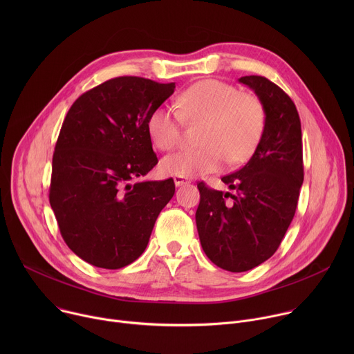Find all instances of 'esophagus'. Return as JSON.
Returning a JSON list of instances; mask_svg holds the SVG:
<instances>
[{
    "label": "esophagus",
    "instance_id": "esophagus-1",
    "mask_svg": "<svg viewBox=\"0 0 354 354\" xmlns=\"http://www.w3.org/2000/svg\"><path fill=\"white\" fill-rule=\"evenodd\" d=\"M174 182H175V186H183V185H187V183H190V179H187V178H183V176H175L174 178Z\"/></svg>",
    "mask_w": 354,
    "mask_h": 354
}]
</instances>
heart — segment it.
<instances>
[{"label":"heart","mask_w":354,"mask_h":354,"mask_svg":"<svg viewBox=\"0 0 354 354\" xmlns=\"http://www.w3.org/2000/svg\"><path fill=\"white\" fill-rule=\"evenodd\" d=\"M176 106H158L149 113L147 131L151 141L161 151L176 148L185 120L203 123L201 147L165 157L161 162L165 175L192 178L220 169L227 160L231 165L242 164L255 153L265 131L261 100L224 81L203 80L190 85L178 96Z\"/></svg>","instance_id":"heart-1"}]
</instances>
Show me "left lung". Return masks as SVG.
<instances>
[{"instance_id": "8db88e82", "label": "left lung", "mask_w": 354, "mask_h": 354, "mask_svg": "<svg viewBox=\"0 0 354 354\" xmlns=\"http://www.w3.org/2000/svg\"><path fill=\"white\" fill-rule=\"evenodd\" d=\"M254 89L266 115L265 131L252 158L221 180L234 193L198 182L196 225L207 258L241 273L268 261L295 214L304 180L301 122L291 97L261 75L241 77Z\"/></svg>"}]
</instances>
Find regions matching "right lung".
Listing matches in <instances>:
<instances>
[{"mask_svg": "<svg viewBox=\"0 0 354 354\" xmlns=\"http://www.w3.org/2000/svg\"><path fill=\"white\" fill-rule=\"evenodd\" d=\"M174 91L175 82L112 78L82 93L63 122L50 206L68 248L96 268L133 263L175 193L172 178L138 180L158 164L148 116Z\"/></svg>", "mask_w": 354, "mask_h": 354, "instance_id": "1", "label": "right lung"}]
</instances>
